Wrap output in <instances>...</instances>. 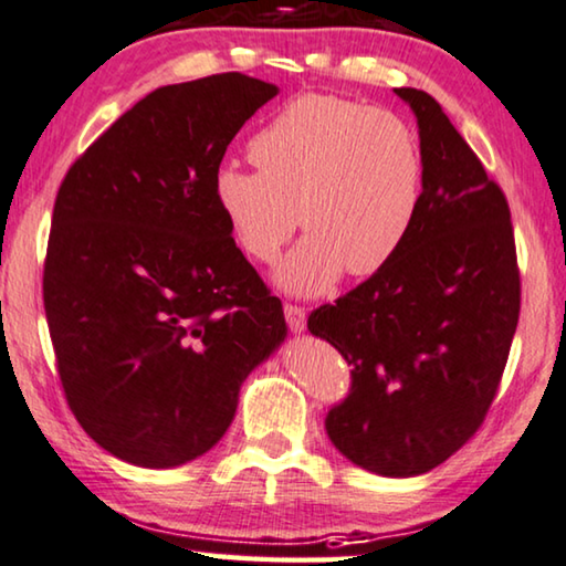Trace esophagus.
I'll return each mask as SVG.
<instances>
[{
  "instance_id": "obj_1",
  "label": "esophagus",
  "mask_w": 566,
  "mask_h": 566,
  "mask_svg": "<svg viewBox=\"0 0 566 566\" xmlns=\"http://www.w3.org/2000/svg\"><path fill=\"white\" fill-rule=\"evenodd\" d=\"M285 322H289L291 332L301 334L303 329H306V308L301 306H293V303H285Z\"/></svg>"
}]
</instances>
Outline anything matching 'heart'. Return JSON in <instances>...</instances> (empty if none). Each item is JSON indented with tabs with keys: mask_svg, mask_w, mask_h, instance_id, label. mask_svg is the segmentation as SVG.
<instances>
[{
	"mask_svg": "<svg viewBox=\"0 0 566 566\" xmlns=\"http://www.w3.org/2000/svg\"><path fill=\"white\" fill-rule=\"evenodd\" d=\"M250 158L255 174L217 170V209L258 263H273L301 219L308 234L273 273L291 296L326 293L344 270L380 273L419 219L423 153L413 127L388 109L303 94L255 133Z\"/></svg>",
	"mask_w": 566,
	"mask_h": 566,
	"instance_id": "heart-1",
	"label": "heart"
}]
</instances>
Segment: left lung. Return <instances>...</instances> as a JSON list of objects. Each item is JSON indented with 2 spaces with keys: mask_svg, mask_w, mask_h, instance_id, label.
I'll return each instance as SVG.
<instances>
[{
  "mask_svg": "<svg viewBox=\"0 0 566 566\" xmlns=\"http://www.w3.org/2000/svg\"><path fill=\"white\" fill-rule=\"evenodd\" d=\"M423 153V201L403 250L308 332L352 365L326 416L332 444L382 478L449 460L493 403L518 326L521 277L507 201L439 102L396 88Z\"/></svg>",
  "mask_w": 566,
  "mask_h": 566,
  "instance_id": "left-lung-1",
  "label": "left lung"
}]
</instances>
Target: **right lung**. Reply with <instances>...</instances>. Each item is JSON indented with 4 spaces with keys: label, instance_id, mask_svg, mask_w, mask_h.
<instances>
[{
    "label": "right lung",
    "instance_id": "1",
    "mask_svg": "<svg viewBox=\"0 0 566 566\" xmlns=\"http://www.w3.org/2000/svg\"><path fill=\"white\" fill-rule=\"evenodd\" d=\"M275 94L244 73L155 88L63 178L45 316L73 416L122 462L207 454L289 337L214 201L227 145Z\"/></svg>",
    "mask_w": 566,
    "mask_h": 566
}]
</instances>
